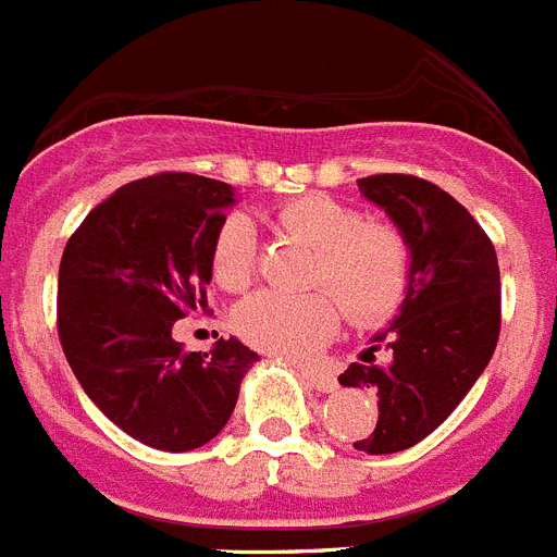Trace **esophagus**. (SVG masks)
<instances>
[{"label":"esophagus","mask_w":557,"mask_h":557,"mask_svg":"<svg viewBox=\"0 0 557 557\" xmlns=\"http://www.w3.org/2000/svg\"><path fill=\"white\" fill-rule=\"evenodd\" d=\"M298 373H301L304 379H307L309 385L314 387V391H334L337 387V379H334L332 371H326V368H312V366H301L298 368Z\"/></svg>","instance_id":"34e87169"}]
</instances>
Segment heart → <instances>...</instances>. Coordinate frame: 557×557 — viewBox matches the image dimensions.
Here are the masks:
<instances>
[{
	"label": "heart",
	"mask_w": 557,
	"mask_h": 557,
	"mask_svg": "<svg viewBox=\"0 0 557 557\" xmlns=\"http://www.w3.org/2000/svg\"><path fill=\"white\" fill-rule=\"evenodd\" d=\"M278 225L318 250L314 293L262 289L239 304L236 332L245 343L301 359L326 346L343 318L379 326L405 307L412 287V250L391 223H368L362 209L329 195H301L275 211ZM209 262L225 289L248 287L259 268V236L243 211H231L211 236Z\"/></svg>",
	"instance_id": "obj_1"
}]
</instances>
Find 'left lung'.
I'll return each instance as SVG.
<instances>
[{
	"mask_svg": "<svg viewBox=\"0 0 557 557\" xmlns=\"http://www.w3.org/2000/svg\"><path fill=\"white\" fill-rule=\"evenodd\" d=\"M359 189L391 214L412 250L405 307L362 354L370 361L385 347L388 362H351L339 373V385L371 387L379 396L376 430L354 449L393 455L444 424L494 357L502 329L499 262L482 225L432 181L385 172L362 178Z\"/></svg>",
	"mask_w": 557,
	"mask_h": 557,
	"instance_id": "8db88e82",
	"label": "left lung"
}]
</instances>
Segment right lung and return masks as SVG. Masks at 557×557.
<instances>
[{"label":"right lung","instance_id":"add662e5","mask_svg":"<svg viewBox=\"0 0 557 557\" xmlns=\"http://www.w3.org/2000/svg\"><path fill=\"white\" fill-rule=\"evenodd\" d=\"M234 189L191 172L120 186L69 236L58 270V337L88 398L161 451H191L228 424L259 354L218 339L181 351L172 329L206 312L209 248Z\"/></svg>","mask_w":557,"mask_h":557}]
</instances>
